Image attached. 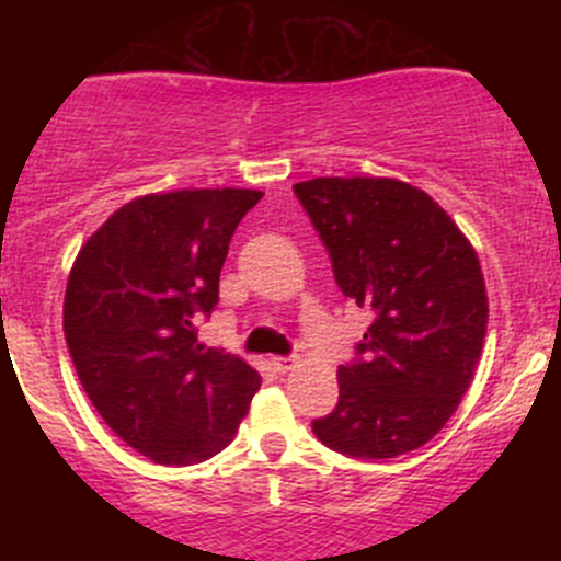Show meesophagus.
Wrapping results in <instances>:
<instances>
[{
	"mask_svg": "<svg viewBox=\"0 0 561 561\" xmlns=\"http://www.w3.org/2000/svg\"><path fill=\"white\" fill-rule=\"evenodd\" d=\"M271 366H274L279 375H285V371H290L293 366H296V358H293V355H274V358H271Z\"/></svg>",
	"mask_w": 561,
	"mask_h": 561,
	"instance_id": "1",
	"label": "esophagus"
}]
</instances>
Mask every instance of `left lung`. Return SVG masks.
I'll list each match as a JSON object with an SVG mask.
<instances>
[{
	"label": "left lung",
	"instance_id": "1",
	"mask_svg": "<svg viewBox=\"0 0 561 561\" xmlns=\"http://www.w3.org/2000/svg\"><path fill=\"white\" fill-rule=\"evenodd\" d=\"M339 290L375 314L339 366V401L314 417L322 445L393 458L454 415L483 350L489 298L474 249L423 190L396 179L293 184Z\"/></svg>",
	"mask_w": 561,
	"mask_h": 561
}]
</instances>
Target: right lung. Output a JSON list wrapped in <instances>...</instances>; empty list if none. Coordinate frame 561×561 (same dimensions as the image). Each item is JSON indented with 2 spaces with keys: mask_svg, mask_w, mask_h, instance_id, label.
<instances>
[{
  "mask_svg": "<svg viewBox=\"0 0 561 561\" xmlns=\"http://www.w3.org/2000/svg\"><path fill=\"white\" fill-rule=\"evenodd\" d=\"M257 190H179L129 201L83 244L65 339L103 421L157 463L203 461L233 439L260 375L197 342L219 271Z\"/></svg>",
  "mask_w": 561,
  "mask_h": 561,
  "instance_id": "obj_1",
  "label": "right lung"
}]
</instances>
